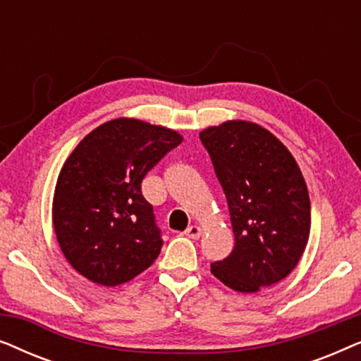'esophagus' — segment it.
<instances>
[{
    "instance_id": "obj_1",
    "label": "esophagus",
    "mask_w": 361,
    "mask_h": 361,
    "mask_svg": "<svg viewBox=\"0 0 361 361\" xmlns=\"http://www.w3.org/2000/svg\"><path fill=\"white\" fill-rule=\"evenodd\" d=\"M185 235L189 236V238H192V240H199L200 236H202V226H199V225H190L189 228L185 230Z\"/></svg>"
}]
</instances>
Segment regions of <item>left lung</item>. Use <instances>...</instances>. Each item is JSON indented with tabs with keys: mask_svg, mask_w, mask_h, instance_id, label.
<instances>
[{
	"mask_svg": "<svg viewBox=\"0 0 361 361\" xmlns=\"http://www.w3.org/2000/svg\"><path fill=\"white\" fill-rule=\"evenodd\" d=\"M228 204L235 246L212 274L258 293L290 274L310 233V199L290 151L258 123L228 120L200 131Z\"/></svg>",
	"mask_w": 361,
	"mask_h": 361,
	"instance_id": "left-lung-1",
	"label": "left lung"
}]
</instances>
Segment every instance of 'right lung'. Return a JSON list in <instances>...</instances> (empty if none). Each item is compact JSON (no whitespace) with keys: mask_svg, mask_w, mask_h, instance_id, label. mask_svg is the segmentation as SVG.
Wrapping results in <instances>:
<instances>
[{"mask_svg":"<svg viewBox=\"0 0 361 361\" xmlns=\"http://www.w3.org/2000/svg\"><path fill=\"white\" fill-rule=\"evenodd\" d=\"M182 140L171 128L123 116L97 126L71 152L54 190L52 224L78 274L113 288L154 263L162 240L141 182Z\"/></svg>","mask_w":361,"mask_h":361,"instance_id":"1","label":"right lung"}]
</instances>
